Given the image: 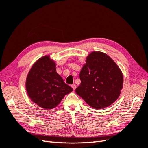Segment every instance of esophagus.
Here are the masks:
<instances>
[{
	"label": "esophagus",
	"instance_id": "1",
	"mask_svg": "<svg viewBox=\"0 0 148 148\" xmlns=\"http://www.w3.org/2000/svg\"><path fill=\"white\" fill-rule=\"evenodd\" d=\"M71 86H72V88H73V90H75V89L76 88V85H75V84H74V85H72Z\"/></svg>",
	"mask_w": 148,
	"mask_h": 148
}]
</instances>
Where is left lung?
<instances>
[{
  "label": "left lung",
  "mask_w": 148,
  "mask_h": 148,
  "mask_svg": "<svg viewBox=\"0 0 148 148\" xmlns=\"http://www.w3.org/2000/svg\"><path fill=\"white\" fill-rule=\"evenodd\" d=\"M81 84L76 94L92 108L101 109L114 103L123 86L121 69L110 57L94 51L86 57L80 71Z\"/></svg>",
  "instance_id": "left-lung-1"
}]
</instances>
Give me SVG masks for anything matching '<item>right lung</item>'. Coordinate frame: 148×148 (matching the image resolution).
Returning a JSON list of instances; mask_svg holds the SVG:
<instances>
[{"instance_id":"1","label":"right lung","mask_w":148,"mask_h":148,"mask_svg":"<svg viewBox=\"0 0 148 148\" xmlns=\"http://www.w3.org/2000/svg\"><path fill=\"white\" fill-rule=\"evenodd\" d=\"M56 63L49 56L38 60L26 78L25 87L31 101L45 109H53L72 89L56 72Z\"/></svg>"}]
</instances>
